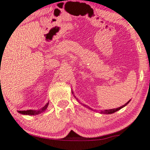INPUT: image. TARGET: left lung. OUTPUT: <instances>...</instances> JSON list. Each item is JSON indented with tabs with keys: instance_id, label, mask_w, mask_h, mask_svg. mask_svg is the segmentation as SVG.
<instances>
[{
	"instance_id": "1",
	"label": "left lung",
	"mask_w": 150,
	"mask_h": 150,
	"mask_svg": "<svg viewBox=\"0 0 150 150\" xmlns=\"http://www.w3.org/2000/svg\"><path fill=\"white\" fill-rule=\"evenodd\" d=\"M130 100H129V101L127 102V103H126L124 104V105H123V106H120V107H119V108H112V109H108V110H101V112H100V113H103V114H112V113H113V112H116V111H117V110H120L121 108H123V107H124L125 106H126L127 104H128L129 102H130ZM84 106H85L86 107H87L88 108H89V109H91V108H90V107H89V106H86V105H85V104H83Z\"/></svg>"
}]
</instances>
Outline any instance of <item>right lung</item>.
<instances>
[{
	"label": "right lung",
	"instance_id": "obj_1",
	"mask_svg": "<svg viewBox=\"0 0 150 150\" xmlns=\"http://www.w3.org/2000/svg\"><path fill=\"white\" fill-rule=\"evenodd\" d=\"M48 106V103H47L44 107L40 108L39 110H19L20 113L23 115H38L41 113L43 111H45L46 110L47 107Z\"/></svg>",
	"mask_w": 150,
	"mask_h": 150
}]
</instances>
